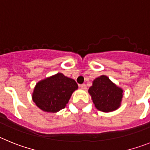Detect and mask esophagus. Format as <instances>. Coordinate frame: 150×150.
<instances>
[{"label": "esophagus", "instance_id": "1", "mask_svg": "<svg viewBox=\"0 0 150 150\" xmlns=\"http://www.w3.org/2000/svg\"><path fill=\"white\" fill-rule=\"evenodd\" d=\"M79 86H80V88H83V89H86L87 88V86L86 84H81Z\"/></svg>", "mask_w": 150, "mask_h": 150}]
</instances>
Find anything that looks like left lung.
<instances>
[{"instance_id":"left-lung-1","label":"left lung","mask_w":150,"mask_h":150,"mask_svg":"<svg viewBox=\"0 0 150 150\" xmlns=\"http://www.w3.org/2000/svg\"><path fill=\"white\" fill-rule=\"evenodd\" d=\"M88 92L97 109L107 112L119 108L123 91L112 83L107 76L103 75L94 80Z\"/></svg>"}]
</instances>
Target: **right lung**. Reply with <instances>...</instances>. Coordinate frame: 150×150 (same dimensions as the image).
<instances>
[{"mask_svg":"<svg viewBox=\"0 0 150 150\" xmlns=\"http://www.w3.org/2000/svg\"><path fill=\"white\" fill-rule=\"evenodd\" d=\"M78 86L73 79L59 73L36 85L33 101L42 110L56 112L64 109Z\"/></svg>","mask_w":150,"mask_h":150,"instance_id":"add662e5","label":"right lung"}]
</instances>
